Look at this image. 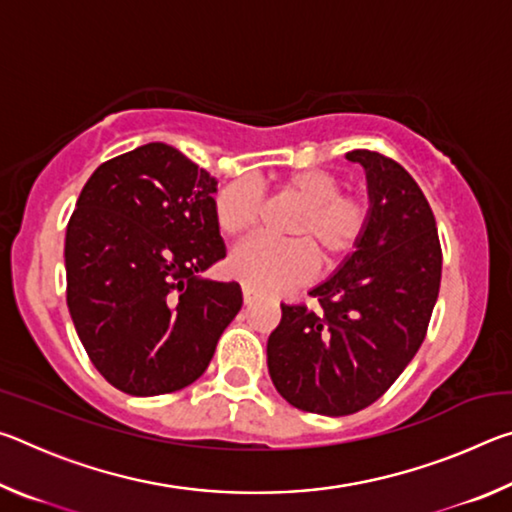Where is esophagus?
<instances>
[{
    "label": "esophagus",
    "mask_w": 512,
    "mask_h": 512,
    "mask_svg": "<svg viewBox=\"0 0 512 512\" xmlns=\"http://www.w3.org/2000/svg\"><path fill=\"white\" fill-rule=\"evenodd\" d=\"M241 293H244V302H246V305H253V302L257 300V293H255L253 289H250V287H244V289H241Z\"/></svg>",
    "instance_id": "34e87169"
}]
</instances>
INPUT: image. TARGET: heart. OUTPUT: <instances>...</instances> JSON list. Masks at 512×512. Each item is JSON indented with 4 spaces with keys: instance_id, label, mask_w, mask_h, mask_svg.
Listing matches in <instances>:
<instances>
[{
    "instance_id": "1",
    "label": "heart",
    "mask_w": 512,
    "mask_h": 512,
    "mask_svg": "<svg viewBox=\"0 0 512 512\" xmlns=\"http://www.w3.org/2000/svg\"><path fill=\"white\" fill-rule=\"evenodd\" d=\"M282 203L296 207L282 225L284 241L250 239L232 250L228 271L255 291H280L305 280L311 268L332 275L361 248L372 221L363 192H343V180L327 169H298L273 180ZM262 212L259 189L239 178L214 196V223L225 237H244Z\"/></svg>"
}]
</instances>
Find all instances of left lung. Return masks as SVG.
<instances>
[{
    "instance_id": "left-lung-1",
    "label": "left lung",
    "mask_w": 512,
    "mask_h": 512,
    "mask_svg": "<svg viewBox=\"0 0 512 512\" xmlns=\"http://www.w3.org/2000/svg\"><path fill=\"white\" fill-rule=\"evenodd\" d=\"M345 158L368 176L372 221L361 248L305 302L284 305L268 336V372L284 400L320 415L377 402L427 336L443 250L422 189L400 162L368 149Z\"/></svg>"
}]
</instances>
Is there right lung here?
<instances>
[{"mask_svg": "<svg viewBox=\"0 0 512 512\" xmlns=\"http://www.w3.org/2000/svg\"><path fill=\"white\" fill-rule=\"evenodd\" d=\"M214 192L205 169L151 142L99 164L69 216V314L94 368L121 393L192 384L239 314L237 282L198 277L225 257Z\"/></svg>", "mask_w": 512, "mask_h": 512, "instance_id": "add662e5", "label": "right lung"}]
</instances>
